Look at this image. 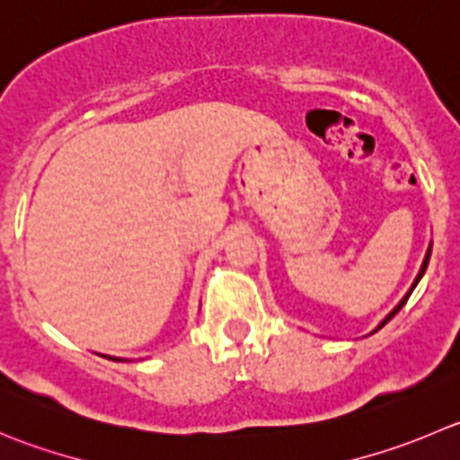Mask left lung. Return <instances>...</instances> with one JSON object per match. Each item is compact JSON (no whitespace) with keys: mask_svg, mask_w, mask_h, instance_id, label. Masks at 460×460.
<instances>
[{"mask_svg":"<svg viewBox=\"0 0 460 460\" xmlns=\"http://www.w3.org/2000/svg\"><path fill=\"white\" fill-rule=\"evenodd\" d=\"M429 257H431V243H429V248H427V255H424V260H422V266H420V270H418V275H415L413 284H411V288H409V291H406V293H404V298H402V300H400V303H397V305H395V309H393V312H391V314H388V316H386V318H384V321H382V323H379V325H377V327H375V330H373V332H370V334H375V332H377V330H382V327H384V325H386V323H388V321H391V318H393V316H395V314H397V312H400V309H402V307H404V305H406V300H409V296H411V293H413V288H415V287H418V282H420V279H422V275H424V270H427V266H429Z\"/></svg>","mask_w":460,"mask_h":460,"instance_id":"obj_1","label":"left lung"}]
</instances>
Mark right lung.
Returning <instances> with one entry per match:
<instances>
[{
  "label": "right lung",
  "instance_id": "obj_1",
  "mask_svg": "<svg viewBox=\"0 0 460 460\" xmlns=\"http://www.w3.org/2000/svg\"><path fill=\"white\" fill-rule=\"evenodd\" d=\"M106 358H112V361H126V358H119V357H108V354H103Z\"/></svg>",
  "mask_w": 460,
  "mask_h": 460
}]
</instances>
